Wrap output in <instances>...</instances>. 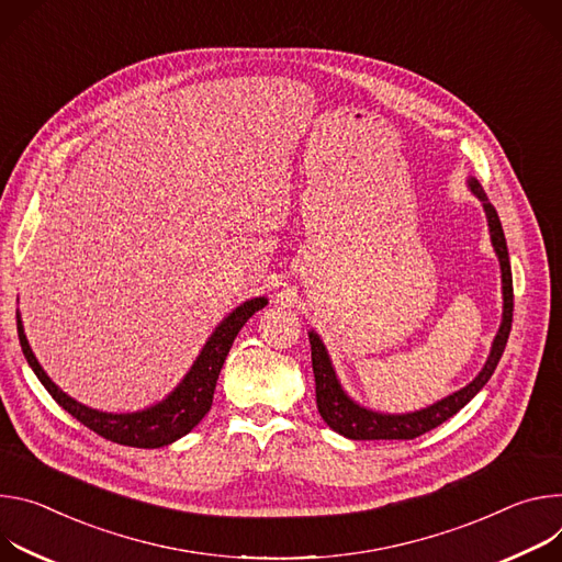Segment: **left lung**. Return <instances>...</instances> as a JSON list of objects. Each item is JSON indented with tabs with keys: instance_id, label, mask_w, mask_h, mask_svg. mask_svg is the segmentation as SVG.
Here are the masks:
<instances>
[{
	"instance_id": "left-lung-1",
	"label": "left lung",
	"mask_w": 562,
	"mask_h": 562,
	"mask_svg": "<svg viewBox=\"0 0 562 562\" xmlns=\"http://www.w3.org/2000/svg\"><path fill=\"white\" fill-rule=\"evenodd\" d=\"M471 192L482 201V207L486 212L488 221V232H491V243L497 255V261H501L503 270V324L501 330H497L491 352L486 357L484 368L477 372V378L460 389L458 393L435 402L422 411L415 413H404V415H389V413H375L370 408L359 406L352 402L346 391L341 389L333 361L328 357V350L319 335L315 330H310V350H313V370H315V393H317V408L324 417V422L337 430L339 435L348 440H413L419 438V435L428 432L430 428L440 426L449 417H453L460 408H464L480 391L482 386L491 380L493 370L501 361L509 333H512V322H514V279H512V266H509V252H507V240L503 232V223L497 218L495 207L488 203L482 184L475 178H469Z\"/></svg>"
}]
</instances>
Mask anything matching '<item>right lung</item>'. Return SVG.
I'll return each mask as SVG.
<instances>
[{
    "label": "right lung",
    "mask_w": 562,
    "mask_h": 562,
    "mask_svg": "<svg viewBox=\"0 0 562 562\" xmlns=\"http://www.w3.org/2000/svg\"><path fill=\"white\" fill-rule=\"evenodd\" d=\"M268 303L266 296L249 299L240 303L236 310L218 324V328L212 333L207 344L203 346L201 355L196 357L194 366L187 372L184 380L158 404L138 411V413H102L95 408H89L67 393H61L50 378L35 359L29 339L24 335L22 317L18 313V335L22 352L42 382V386L48 391V395L69 411L80 424L91 428L93 432L102 435L104 440H111L115 445L136 447V449H160L171 442H176L182 435L190 432L212 408V397L216 389V380L221 375V368L225 363V357L238 335V330L245 326V322Z\"/></svg>",
    "instance_id": "right-lung-1"
}]
</instances>
